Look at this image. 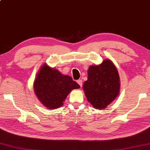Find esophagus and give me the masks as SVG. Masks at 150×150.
<instances>
[{
    "instance_id": "1",
    "label": "esophagus",
    "mask_w": 150,
    "mask_h": 150,
    "mask_svg": "<svg viewBox=\"0 0 150 150\" xmlns=\"http://www.w3.org/2000/svg\"><path fill=\"white\" fill-rule=\"evenodd\" d=\"M77 83L79 84V85L80 86H82V85H83V81H82V79H78V81H77Z\"/></svg>"
}]
</instances>
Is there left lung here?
I'll return each mask as SVG.
<instances>
[{
	"mask_svg": "<svg viewBox=\"0 0 150 150\" xmlns=\"http://www.w3.org/2000/svg\"><path fill=\"white\" fill-rule=\"evenodd\" d=\"M83 88L94 108H106L118 97L120 89L118 72L112 62L108 58L99 65H90Z\"/></svg>",
	"mask_w": 150,
	"mask_h": 150,
	"instance_id": "8db88e82",
	"label": "left lung"
}]
</instances>
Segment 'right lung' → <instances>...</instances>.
Returning a JSON list of instances; mask_svg holds the SVG:
<instances>
[{"label": "right lung", "mask_w": 150, "mask_h": 150, "mask_svg": "<svg viewBox=\"0 0 150 150\" xmlns=\"http://www.w3.org/2000/svg\"><path fill=\"white\" fill-rule=\"evenodd\" d=\"M79 88L71 76L62 74L46 63L39 69L34 81L35 94L40 103L48 109L62 106L69 93Z\"/></svg>", "instance_id": "right-lung-1"}]
</instances>
